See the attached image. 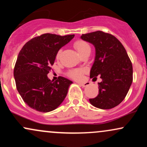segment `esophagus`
<instances>
[{"label":"esophagus","mask_w":147,"mask_h":147,"mask_svg":"<svg viewBox=\"0 0 147 147\" xmlns=\"http://www.w3.org/2000/svg\"><path fill=\"white\" fill-rule=\"evenodd\" d=\"M80 86H82V87H86V86H89V84L88 83H82L79 84Z\"/></svg>","instance_id":"1"}]
</instances>
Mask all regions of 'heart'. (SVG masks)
Masks as SVG:
<instances>
[{"label": "heart", "instance_id": "1", "mask_svg": "<svg viewBox=\"0 0 147 147\" xmlns=\"http://www.w3.org/2000/svg\"><path fill=\"white\" fill-rule=\"evenodd\" d=\"M74 46H75V49L80 55H82V53L86 51L87 50L90 49L89 45L86 42L82 41V40H79V41H76L75 44H74ZM61 54V50H59V51L57 52V59L60 58ZM84 70H82V69H76V70H73L70 72V76L73 79L79 80V79H82V74L84 73Z\"/></svg>", "mask_w": 147, "mask_h": 147}]
</instances>
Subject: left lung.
Returning <instances> with one entry per match:
<instances>
[{"instance_id":"obj_1","label":"left lung","mask_w":147,"mask_h":147,"mask_svg":"<svg viewBox=\"0 0 147 147\" xmlns=\"http://www.w3.org/2000/svg\"><path fill=\"white\" fill-rule=\"evenodd\" d=\"M94 45L95 57L90 77L98 83L99 94L89 99L92 106L100 109H111L119 105L127 95L133 82V67L125 48L110 34L102 31L82 34L80 37Z\"/></svg>"}]
</instances>
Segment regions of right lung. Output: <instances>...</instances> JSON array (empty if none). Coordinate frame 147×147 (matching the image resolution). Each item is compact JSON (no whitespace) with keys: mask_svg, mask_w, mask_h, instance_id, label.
<instances>
[{"mask_svg":"<svg viewBox=\"0 0 147 147\" xmlns=\"http://www.w3.org/2000/svg\"><path fill=\"white\" fill-rule=\"evenodd\" d=\"M75 34H44L24 45L14 70L16 88L25 103L42 113L55 110L63 102L72 81L63 77L54 82L48 77L57 52Z\"/></svg>","mask_w":147,"mask_h":147,"instance_id":"1","label":"right lung"}]
</instances>
